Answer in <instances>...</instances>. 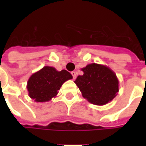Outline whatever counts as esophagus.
<instances>
[{
	"label": "esophagus",
	"mask_w": 146,
	"mask_h": 146,
	"mask_svg": "<svg viewBox=\"0 0 146 146\" xmlns=\"http://www.w3.org/2000/svg\"><path fill=\"white\" fill-rule=\"evenodd\" d=\"M71 74H72V76H73V78L74 80L76 79V72H74V71H73V72H72V73H71Z\"/></svg>",
	"instance_id": "obj_1"
}]
</instances>
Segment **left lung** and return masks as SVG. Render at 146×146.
I'll return each mask as SVG.
<instances>
[{
	"label": "left lung",
	"instance_id": "1",
	"mask_svg": "<svg viewBox=\"0 0 146 146\" xmlns=\"http://www.w3.org/2000/svg\"><path fill=\"white\" fill-rule=\"evenodd\" d=\"M84 74L74 83L82 96L96 106H104L113 100L119 92V80L116 73L106 66L91 63L81 69Z\"/></svg>",
	"mask_w": 146,
	"mask_h": 146
}]
</instances>
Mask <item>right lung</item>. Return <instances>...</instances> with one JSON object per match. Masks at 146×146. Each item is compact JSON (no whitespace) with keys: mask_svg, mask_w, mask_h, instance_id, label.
Wrapping results in <instances>:
<instances>
[{"mask_svg":"<svg viewBox=\"0 0 146 146\" xmlns=\"http://www.w3.org/2000/svg\"><path fill=\"white\" fill-rule=\"evenodd\" d=\"M73 76L66 70L58 71L52 66H44L33 73L27 81L29 96L36 102H45L54 98L62 85Z\"/></svg>","mask_w":146,"mask_h":146,"instance_id":"obj_1","label":"right lung"}]
</instances>
